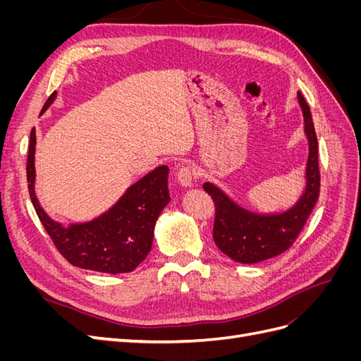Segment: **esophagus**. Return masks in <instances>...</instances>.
<instances>
[{
	"mask_svg": "<svg viewBox=\"0 0 361 361\" xmlns=\"http://www.w3.org/2000/svg\"><path fill=\"white\" fill-rule=\"evenodd\" d=\"M178 180L182 187H192L194 183V171L190 166H182L178 170Z\"/></svg>",
	"mask_w": 361,
	"mask_h": 361,
	"instance_id": "esophagus-1",
	"label": "esophagus"
}]
</instances>
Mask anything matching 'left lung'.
<instances>
[{"label":"left lung","instance_id":"1","mask_svg":"<svg viewBox=\"0 0 361 361\" xmlns=\"http://www.w3.org/2000/svg\"><path fill=\"white\" fill-rule=\"evenodd\" d=\"M304 118V134L309 143L305 164V187L300 199L286 211L260 214L245 209L212 182L203 190L215 203L214 241L224 255L239 264H257L286 251L297 239L319 197L321 174L318 167V138L307 102L298 92Z\"/></svg>","mask_w":361,"mask_h":361}]
</instances>
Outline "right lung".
<instances>
[{
    "instance_id": "right-lung-1",
    "label": "right lung",
    "mask_w": 361,
    "mask_h": 361,
    "mask_svg": "<svg viewBox=\"0 0 361 361\" xmlns=\"http://www.w3.org/2000/svg\"><path fill=\"white\" fill-rule=\"evenodd\" d=\"M54 92L42 108L56 101ZM36 130H31L27 179L32 206L45 231L69 264L106 274L134 271L150 253L158 216L170 202L169 167L159 166L137 180L108 211L85 223L63 226L43 211L36 191Z\"/></svg>"
}]
</instances>
